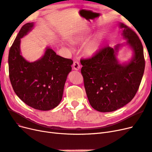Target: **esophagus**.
I'll return each mask as SVG.
<instances>
[{
	"label": "esophagus",
	"instance_id": "34e87169",
	"mask_svg": "<svg viewBox=\"0 0 152 152\" xmlns=\"http://www.w3.org/2000/svg\"><path fill=\"white\" fill-rule=\"evenodd\" d=\"M72 66H73V69H74L75 70L77 71V70H79L80 69V63L78 62L77 61L74 62V63H73Z\"/></svg>",
	"mask_w": 152,
	"mask_h": 152
}]
</instances>
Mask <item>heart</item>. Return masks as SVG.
Masks as SVG:
<instances>
[{
    "label": "heart",
    "instance_id": "heart-1",
    "mask_svg": "<svg viewBox=\"0 0 152 152\" xmlns=\"http://www.w3.org/2000/svg\"><path fill=\"white\" fill-rule=\"evenodd\" d=\"M88 39V36L85 34H81L76 37L77 42H85ZM100 48V42L99 39H94L86 43L84 47L85 53L87 56H94L99 52Z\"/></svg>",
    "mask_w": 152,
    "mask_h": 152
}]
</instances>
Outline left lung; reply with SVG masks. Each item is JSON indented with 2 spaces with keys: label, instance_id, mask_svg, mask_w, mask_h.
<instances>
[{
  "label": "left lung",
  "instance_id": "left-lung-1",
  "mask_svg": "<svg viewBox=\"0 0 152 152\" xmlns=\"http://www.w3.org/2000/svg\"><path fill=\"white\" fill-rule=\"evenodd\" d=\"M122 35L133 50L131 61L119 63L116 54L122 45L106 46L93 57L81 59V74L91 106L102 112H112L130 102L138 91L143 76V47L136 33L120 23Z\"/></svg>",
  "mask_w": 152,
  "mask_h": 152
}]
</instances>
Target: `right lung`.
<instances>
[{"mask_svg":"<svg viewBox=\"0 0 152 152\" xmlns=\"http://www.w3.org/2000/svg\"><path fill=\"white\" fill-rule=\"evenodd\" d=\"M33 26V23L23 25L11 47L9 78L15 94L26 105L37 110H49L60 104L73 61L57 55L50 47H47L40 59L27 61L21 54V38Z\"/></svg>","mask_w":152,"mask_h":152,"instance_id":"1","label":"right lung"}]
</instances>
